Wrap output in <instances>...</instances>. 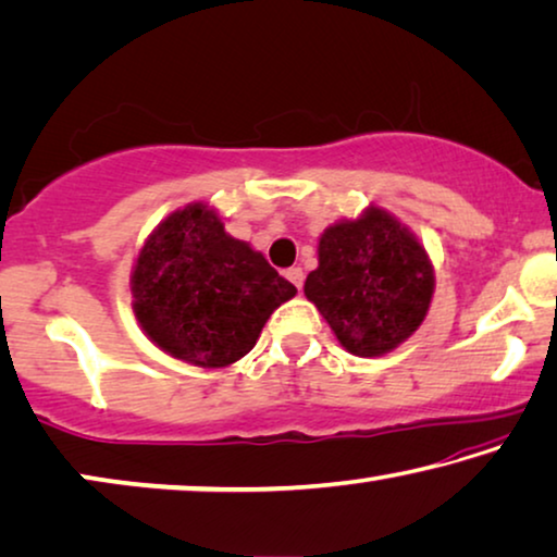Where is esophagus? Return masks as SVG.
Returning <instances> with one entry per match:
<instances>
[{"label":"esophagus","instance_id":"1","mask_svg":"<svg viewBox=\"0 0 557 557\" xmlns=\"http://www.w3.org/2000/svg\"><path fill=\"white\" fill-rule=\"evenodd\" d=\"M286 278L292 281V284L298 288V292H301V286H304V271L301 269H288L286 271Z\"/></svg>","mask_w":557,"mask_h":557}]
</instances>
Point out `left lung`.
I'll use <instances>...</instances> for the list:
<instances>
[{
  "label": "left lung",
  "instance_id": "1",
  "mask_svg": "<svg viewBox=\"0 0 557 557\" xmlns=\"http://www.w3.org/2000/svg\"><path fill=\"white\" fill-rule=\"evenodd\" d=\"M319 265L304 294L357 357H384L412 336L430 311L434 265L397 215L369 206L319 236Z\"/></svg>",
  "mask_w": 557,
  "mask_h": 557
}]
</instances>
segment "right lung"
Segmentation results:
<instances>
[{
	"label": "right lung",
	"instance_id": "right-lung-1",
	"mask_svg": "<svg viewBox=\"0 0 557 557\" xmlns=\"http://www.w3.org/2000/svg\"><path fill=\"white\" fill-rule=\"evenodd\" d=\"M133 313L168 357L223 369L246 357L296 286L261 251L225 233L213 206L196 200L160 221L131 273Z\"/></svg>",
	"mask_w": 557,
	"mask_h": 557
}]
</instances>
